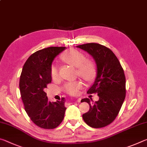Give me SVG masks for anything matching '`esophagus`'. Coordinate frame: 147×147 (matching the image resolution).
Returning a JSON list of instances; mask_svg holds the SVG:
<instances>
[{
    "label": "esophagus",
    "mask_w": 147,
    "mask_h": 147,
    "mask_svg": "<svg viewBox=\"0 0 147 147\" xmlns=\"http://www.w3.org/2000/svg\"><path fill=\"white\" fill-rule=\"evenodd\" d=\"M76 101L78 102H80V98H78V99H77V100H76Z\"/></svg>",
    "instance_id": "1"
}]
</instances>
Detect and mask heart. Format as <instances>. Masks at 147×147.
I'll use <instances>...</instances> for the list:
<instances>
[{
  "mask_svg": "<svg viewBox=\"0 0 147 147\" xmlns=\"http://www.w3.org/2000/svg\"><path fill=\"white\" fill-rule=\"evenodd\" d=\"M60 58L65 63L76 67V74L85 81L91 82L95 78L96 74L95 63L91 59L86 58L85 54L81 51L74 49H69L61 54ZM50 73L53 80L58 78V69L54 65L51 66ZM82 87L83 83L80 81L70 82L65 84L63 90L69 94H76Z\"/></svg>",
  "mask_w": 147,
  "mask_h": 147,
  "instance_id": "heart-1",
  "label": "heart"
}]
</instances>
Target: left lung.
<instances>
[{
	"label": "left lung",
	"mask_w": 147,
	"mask_h": 147,
	"mask_svg": "<svg viewBox=\"0 0 147 147\" xmlns=\"http://www.w3.org/2000/svg\"><path fill=\"white\" fill-rule=\"evenodd\" d=\"M76 47L92 56L97 67L96 77L88 94L97 93L99 100L90 103L86 102L89 110L82 115L85 123L92 128H103L115 120L126 96V78L124 70L116 56L110 49L100 44L86 43Z\"/></svg>",
	"instance_id": "left-lung-1"
}]
</instances>
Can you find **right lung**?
Instances as JSON below:
<instances>
[{
	"mask_svg": "<svg viewBox=\"0 0 147 147\" xmlns=\"http://www.w3.org/2000/svg\"><path fill=\"white\" fill-rule=\"evenodd\" d=\"M65 48L51 47L36 51L27 59L20 76L19 89L24 109L31 121L44 129L58 127L64 118L65 98L51 102L44 89L51 83L52 62Z\"/></svg>",
	"mask_w": 147,
	"mask_h": 147,
	"instance_id": "1",
	"label": "right lung"
}]
</instances>
